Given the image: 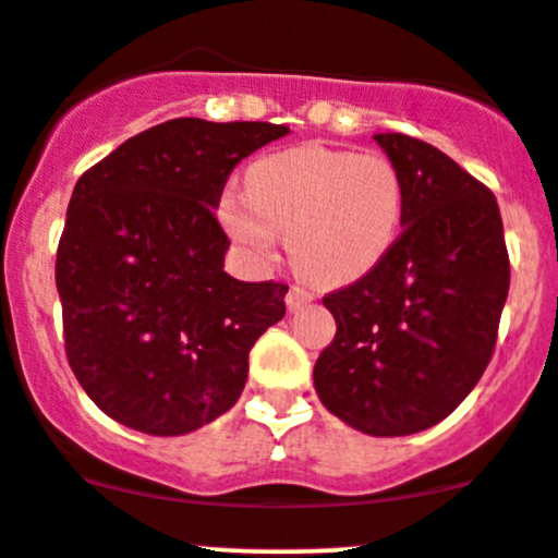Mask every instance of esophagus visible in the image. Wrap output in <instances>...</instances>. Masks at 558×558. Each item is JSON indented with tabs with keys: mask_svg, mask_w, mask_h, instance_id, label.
I'll use <instances>...</instances> for the list:
<instances>
[{
	"mask_svg": "<svg viewBox=\"0 0 558 558\" xmlns=\"http://www.w3.org/2000/svg\"><path fill=\"white\" fill-rule=\"evenodd\" d=\"M311 300L313 294L305 289V286H291L289 294H286V305H289V311H300V307L307 305Z\"/></svg>",
	"mask_w": 558,
	"mask_h": 558,
	"instance_id": "esophagus-1",
	"label": "esophagus"
}]
</instances>
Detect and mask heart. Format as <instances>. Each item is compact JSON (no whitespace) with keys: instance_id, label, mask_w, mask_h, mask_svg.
<instances>
[{"instance_id":"b5f03b06","label":"heart","mask_w":558,"mask_h":558,"mask_svg":"<svg viewBox=\"0 0 558 558\" xmlns=\"http://www.w3.org/2000/svg\"><path fill=\"white\" fill-rule=\"evenodd\" d=\"M218 215L251 256L269 258L289 234L294 267L316 283H349L389 253L403 218V180L387 155L296 147L256 160L245 193L226 191Z\"/></svg>"}]
</instances>
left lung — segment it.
<instances>
[{"label":"left lung","mask_w":558,"mask_h":558,"mask_svg":"<svg viewBox=\"0 0 558 558\" xmlns=\"http://www.w3.org/2000/svg\"><path fill=\"white\" fill-rule=\"evenodd\" d=\"M373 138L403 180V231L371 272L324 294L338 332L313 381L351 428L409 436L452 414L488 367L510 256L490 187L414 135Z\"/></svg>","instance_id":"left-lung-1"}]
</instances>
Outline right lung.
I'll list each match as a JSON object with an SVG mask.
<instances>
[{
  "label": "right lung",
  "instance_id": "right-lung-1",
  "mask_svg": "<svg viewBox=\"0 0 558 558\" xmlns=\"http://www.w3.org/2000/svg\"><path fill=\"white\" fill-rule=\"evenodd\" d=\"M289 133L182 117L133 135L75 182L57 247L64 354L111 420L153 436L213 423L289 286L223 272L215 218L234 166Z\"/></svg>",
  "mask_w": 558,
  "mask_h": 558
}]
</instances>
